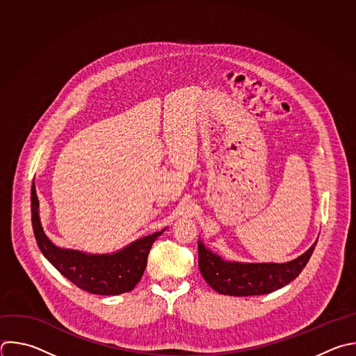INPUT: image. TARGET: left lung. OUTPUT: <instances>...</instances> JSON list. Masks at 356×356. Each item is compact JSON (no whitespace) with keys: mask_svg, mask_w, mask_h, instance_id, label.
I'll use <instances>...</instances> for the list:
<instances>
[{"mask_svg":"<svg viewBox=\"0 0 356 356\" xmlns=\"http://www.w3.org/2000/svg\"><path fill=\"white\" fill-rule=\"evenodd\" d=\"M316 243L298 259L278 264L226 261L200 241L198 267L204 280L218 293L229 296L266 295L288 285L302 273L313 254Z\"/></svg>","mask_w":356,"mask_h":356,"instance_id":"left-lung-1","label":"left lung"}]
</instances>
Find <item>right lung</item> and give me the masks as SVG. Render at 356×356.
Wrapping results in <instances>:
<instances>
[{
    "mask_svg": "<svg viewBox=\"0 0 356 356\" xmlns=\"http://www.w3.org/2000/svg\"><path fill=\"white\" fill-rule=\"evenodd\" d=\"M31 201L33 233L43 256L68 281L95 295L113 296L133 291L145 271L154 242L165 230L148 234L111 254H88L78 250L61 249L47 238L42 227L35 183L32 186Z\"/></svg>",
    "mask_w": 356,
    "mask_h": 356,
    "instance_id": "obj_1",
    "label": "right lung"
}]
</instances>
